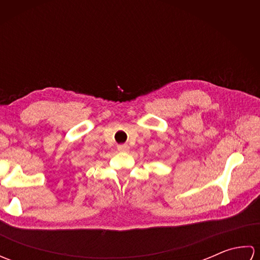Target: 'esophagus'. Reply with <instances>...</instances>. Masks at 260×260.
<instances>
[{
	"label": "esophagus",
	"mask_w": 260,
	"mask_h": 260,
	"mask_svg": "<svg viewBox=\"0 0 260 260\" xmlns=\"http://www.w3.org/2000/svg\"><path fill=\"white\" fill-rule=\"evenodd\" d=\"M117 148H118L119 152H127L129 150V146L127 144H124V145H118Z\"/></svg>",
	"instance_id": "1"
}]
</instances>
